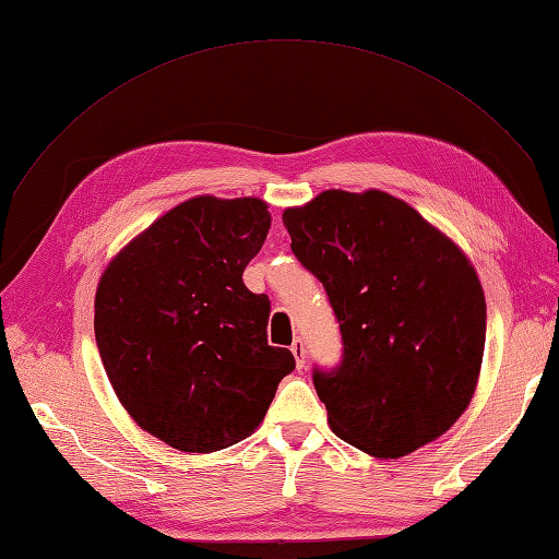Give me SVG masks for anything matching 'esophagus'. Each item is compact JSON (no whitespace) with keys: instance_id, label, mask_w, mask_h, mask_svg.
<instances>
[{"instance_id":"obj_1","label":"esophagus","mask_w":559,"mask_h":559,"mask_svg":"<svg viewBox=\"0 0 559 559\" xmlns=\"http://www.w3.org/2000/svg\"><path fill=\"white\" fill-rule=\"evenodd\" d=\"M292 353H294V358H296L298 370H304V367H306V346H304L301 338H296V342L292 344Z\"/></svg>"}]
</instances>
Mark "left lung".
Segmentation results:
<instances>
[{"label": "left lung", "instance_id": "left-lung-1", "mask_svg": "<svg viewBox=\"0 0 559 559\" xmlns=\"http://www.w3.org/2000/svg\"><path fill=\"white\" fill-rule=\"evenodd\" d=\"M282 223L342 334L338 365L312 367L336 437L401 457L451 429L472 401L486 342L484 292L465 253L377 189H330Z\"/></svg>", "mask_w": 559, "mask_h": 559}]
</instances>
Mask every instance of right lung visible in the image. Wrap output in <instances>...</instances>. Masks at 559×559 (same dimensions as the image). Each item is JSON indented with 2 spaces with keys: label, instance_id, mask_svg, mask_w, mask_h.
<instances>
[{
  "label": "right lung",
  "instance_id": "add662e5",
  "mask_svg": "<svg viewBox=\"0 0 559 559\" xmlns=\"http://www.w3.org/2000/svg\"><path fill=\"white\" fill-rule=\"evenodd\" d=\"M267 229L261 199H189L99 282L94 336L108 382L132 419L177 451L247 439L294 372L292 350L267 344L270 298L241 280Z\"/></svg>",
  "mask_w": 559,
  "mask_h": 559
}]
</instances>
